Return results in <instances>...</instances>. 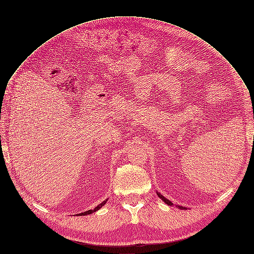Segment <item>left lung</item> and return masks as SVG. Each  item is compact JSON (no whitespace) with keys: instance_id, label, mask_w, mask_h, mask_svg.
Instances as JSON below:
<instances>
[{"instance_id":"8db88e82","label":"left lung","mask_w":254,"mask_h":254,"mask_svg":"<svg viewBox=\"0 0 254 254\" xmlns=\"http://www.w3.org/2000/svg\"><path fill=\"white\" fill-rule=\"evenodd\" d=\"M157 194H158V196H159V197L161 198V199H162L165 203H166V204H168V205H170V206H171V205H172V206L174 205V204H173L169 199H167V198H165L161 193L157 192ZM175 206L178 207V208H180V209H187V207H186V206H182V205H178V204H175Z\"/></svg>"}]
</instances>
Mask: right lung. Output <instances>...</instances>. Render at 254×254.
I'll list each match as a JSON object with an SVG mask.
<instances>
[{"label": "right lung", "mask_w": 254, "mask_h": 254, "mask_svg": "<svg viewBox=\"0 0 254 254\" xmlns=\"http://www.w3.org/2000/svg\"><path fill=\"white\" fill-rule=\"evenodd\" d=\"M108 201V199H106L105 201H103L102 203H100L98 204L97 206H95L93 209H88V211H86V212H84V213H81V214H78L76 216H86V215H90V214H92V213H94V212H96V211H98V209L100 208H102L105 204H106V202Z\"/></svg>", "instance_id": "add662e5"}]
</instances>
